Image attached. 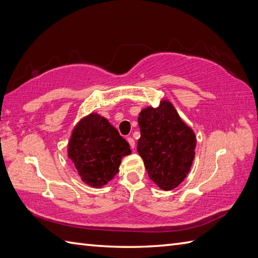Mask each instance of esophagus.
<instances>
[{
  "instance_id": "1",
  "label": "esophagus",
  "mask_w": 258,
  "mask_h": 258,
  "mask_svg": "<svg viewBox=\"0 0 258 258\" xmlns=\"http://www.w3.org/2000/svg\"><path fill=\"white\" fill-rule=\"evenodd\" d=\"M127 142H128V144H130V146H131V148L132 149H134L135 148V141L132 139V137H127Z\"/></svg>"
}]
</instances>
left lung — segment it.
Masks as SVG:
<instances>
[{"instance_id":"obj_1","label":"left lung","mask_w":258,"mask_h":258,"mask_svg":"<svg viewBox=\"0 0 258 258\" xmlns=\"http://www.w3.org/2000/svg\"><path fill=\"white\" fill-rule=\"evenodd\" d=\"M137 152L149 178L160 189H175L187 177L195 158L197 137L168 100L147 106L139 116Z\"/></svg>"}]
</instances>
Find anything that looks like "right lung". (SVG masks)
<instances>
[{
	"label": "right lung",
	"instance_id": "1",
	"mask_svg": "<svg viewBox=\"0 0 258 258\" xmlns=\"http://www.w3.org/2000/svg\"><path fill=\"white\" fill-rule=\"evenodd\" d=\"M128 143L117 130L98 113H90L77 123L68 143V157L81 180L93 188L103 187L118 172Z\"/></svg>",
	"mask_w": 258,
	"mask_h": 258
}]
</instances>
